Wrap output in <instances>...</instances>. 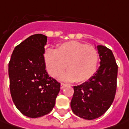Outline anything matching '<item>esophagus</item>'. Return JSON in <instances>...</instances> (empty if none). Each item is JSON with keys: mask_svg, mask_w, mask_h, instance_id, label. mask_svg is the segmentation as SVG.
I'll return each instance as SVG.
<instances>
[{"mask_svg": "<svg viewBox=\"0 0 129 129\" xmlns=\"http://www.w3.org/2000/svg\"><path fill=\"white\" fill-rule=\"evenodd\" d=\"M66 86V84H64V83H60V88H61V89L64 88Z\"/></svg>", "mask_w": 129, "mask_h": 129, "instance_id": "esophagus-1", "label": "esophagus"}]
</instances>
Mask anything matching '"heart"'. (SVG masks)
<instances>
[{"label": "heart", "instance_id": "heart-1", "mask_svg": "<svg viewBox=\"0 0 129 129\" xmlns=\"http://www.w3.org/2000/svg\"><path fill=\"white\" fill-rule=\"evenodd\" d=\"M49 75L55 78L64 71L61 79L66 81L83 83L88 81L97 70L99 56L92 46L70 41L61 44L56 51L48 50L44 56Z\"/></svg>", "mask_w": 129, "mask_h": 129}]
</instances>
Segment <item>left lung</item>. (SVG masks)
I'll return each instance as SVG.
<instances>
[{"label":"left lung","instance_id":"8db88e82","mask_svg":"<svg viewBox=\"0 0 129 129\" xmlns=\"http://www.w3.org/2000/svg\"><path fill=\"white\" fill-rule=\"evenodd\" d=\"M100 66L87 81L73 86L71 107L76 116L86 120L101 116L112 104L116 91L118 66L112 51L99 45Z\"/></svg>","mask_w":129,"mask_h":129}]
</instances>
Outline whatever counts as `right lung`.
Returning a JSON list of instances; mask_svg holds the SVG:
<instances>
[{"label": "right lung", "instance_id": "right-lung-1", "mask_svg": "<svg viewBox=\"0 0 129 129\" xmlns=\"http://www.w3.org/2000/svg\"><path fill=\"white\" fill-rule=\"evenodd\" d=\"M46 36H29L14 48L8 64L13 101L21 113L30 118L50 113L60 91V83L50 77L46 69Z\"/></svg>", "mask_w": 129, "mask_h": 129}]
</instances>
